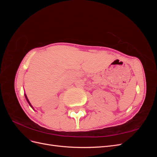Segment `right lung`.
I'll return each mask as SVG.
<instances>
[{"label": "right lung", "mask_w": 157, "mask_h": 157, "mask_svg": "<svg viewBox=\"0 0 157 157\" xmlns=\"http://www.w3.org/2000/svg\"><path fill=\"white\" fill-rule=\"evenodd\" d=\"M25 98H26V100L27 101V102H28V103H29V105L33 109V107H32V105H31V103H30V102H29V99H28V98H27V96H26V94H25Z\"/></svg>", "instance_id": "obj_1"}]
</instances>
